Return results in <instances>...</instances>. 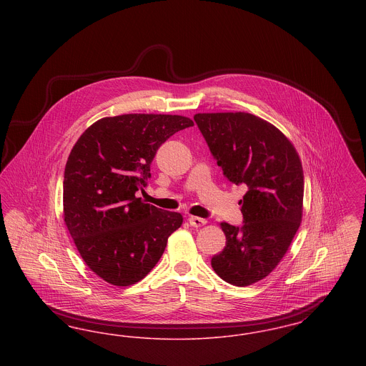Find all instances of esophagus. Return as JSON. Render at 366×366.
<instances>
[{"mask_svg": "<svg viewBox=\"0 0 366 366\" xmlns=\"http://www.w3.org/2000/svg\"><path fill=\"white\" fill-rule=\"evenodd\" d=\"M188 221H189L191 227H200L207 224V219H204V218H199V217H189V218H188Z\"/></svg>", "mask_w": 366, "mask_h": 366, "instance_id": "1", "label": "esophagus"}]
</instances>
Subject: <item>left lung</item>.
I'll return each instance as SVG.
<instances>
[{
	"instance_id": "8db88e82",
	"label": "left lung",
	"mask_w": 366,
	"mask_h": 366,
	"mask_svg": "<svg viewBox=\"0 0 366 366\" xmlns=\"http://www.w3.org/2000/svg\"><path fill=\"white\" fill-rule=\"evenodd\" d=\"M209 151L227 179L243 184V227L221 224L225 248L215 273L247 287L269 276L287 254L303 215V169L294 144L274 124L248 112L196 114Z\"/></svg>"
}]
</instances>
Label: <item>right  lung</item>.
Masks as SVG:
<instances>
[{
	"label": "right lung",
	"instance_id": "add662e5",
	"mask_svg": "<svg viewBox=\"0 0 366 366\" xmlns=\"http://www.w3.org/2000/svg\"><path fill=\"white\" fill-rule=\"evenodd\" d=\"M193 126L181 115L124 114L89 126L71 149L63 217L78 252L100 279L129 287L144 279L182 225L179 212L144 203L151 162L174 133Z\"/></svg>",
	"mask_w": 366,
	"mask_h": 366
}]
</instances>
